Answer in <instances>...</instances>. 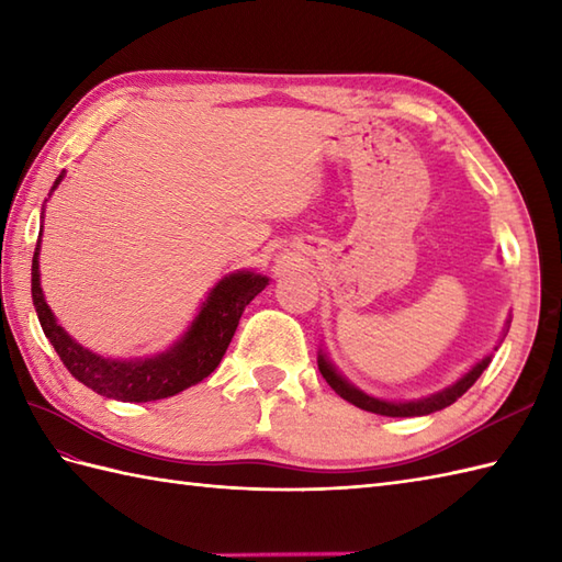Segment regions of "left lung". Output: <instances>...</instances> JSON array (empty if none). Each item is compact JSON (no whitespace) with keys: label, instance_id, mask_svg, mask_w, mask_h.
Returning <instances> with one entry per match:
<instances>
[{"label":"left lung","instance_id":"obj_1","mask_svg":"<svg viewBox=\"0 0 562 562\" xmlns=\"http://www.w3.org/2000/svg\"><path fill=\"white\" fill-rule=\"evenodd\" d=\"M505 334H507V329H505ZM488 363H491V356H485L483 360H479V363L467 372L464 378H459L454 384H450V386H447V390H442V392H438V394L416 398V402H384V398H375V396H370V394H366V392H360L358 386H353L346 378H341L324 353H319V358H317V366H319L322 378L329 382V386H331V390H334L336 394H339L341 398H346V402H351V404L358 406V408L370 411V414L392 416V418L428 416V414H435V411H440V408H445V406L454 404L457 398H459L461 394H464L473 382H476V380L481 378V372H483L485 368H488Z\"/></svg>","mask_w":562,"mask_h":562}]
</instances>
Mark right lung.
Listing matches in <instances>:
<instances>
[{
    "instance_id": "add662e5",
    "label": "right lung",
    "mask_w": 562,
    "mask_h": 562,
    "mask_svg": "<svg viewBox=\"0 0 562 562\" xmlns=\"http://www.w3.org/2000/svg\"><path fill=\"white\" fill-rule=\"evenodd\" d=\"M61 178L65 176L55 180L53 190ZM37 255H41V240H37L33 255L31 293L45 336L74 378L89 390L108 398H117V402H156V398L176 396L187 386L209 378L218 368L223 353H226L233 334L238 329L243 310L269 283L267 277L255 271L228 273L211 289L206 303L192 319L190 329L166 353L136 360H115L89 351L59 327L53 310L47 307L43 297Z\"/></svg>"
}]
</instances>
